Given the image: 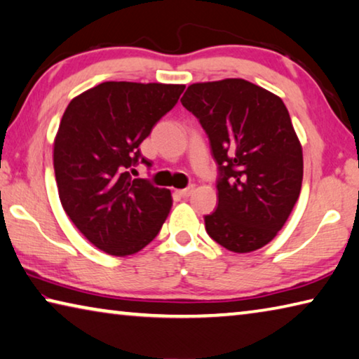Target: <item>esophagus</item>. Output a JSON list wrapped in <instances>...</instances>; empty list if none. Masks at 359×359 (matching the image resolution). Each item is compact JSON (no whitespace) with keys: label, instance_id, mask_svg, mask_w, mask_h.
I'll use <instances>...</instances> for the list:
<instances>
[{"label":"esophagus","instance_id":"obj_1","mask_svg":"<svg viewBox=\"0 0 359 359\" xmlns=\"http://www.w3.org/2000/svg\"><path fill=\"white\" fill-rule=\"evenodd\" d=\"M194 191V187L193 185H190V187H187V188H184V190H179V194L182 198H188V196H191V193Z\"/></svg>","mask_w":359,"mask_h":359}]
</instances>
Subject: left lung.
<instances>
[{"label": "left lung", "instance_id": "1", "mask_svg": "<svg viewBox=\"0 0 359 359\" xmlns=\"http://www.w3.org/2000/svg\"><path fill=\"white\" fill-rule=\"evenodd\" d=\"M208 135L220 177L204 217L217 244L248 253L276 238L302 185V147L277 95L244 79L191 83L182 96Z\"/></svg>", "mask_w": 359, "mask_h": 359}]
</instances>
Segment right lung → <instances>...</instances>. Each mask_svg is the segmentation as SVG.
Returning <instances> with one entry per match:
<instances>
[{
	"mask_svg": "<svg viewBox=\"0 0 359 359\" xmlns=\"http://www.w3.org/2000/svg\"><path fill=\"white\" fill-rule=\"evenodd\" d=\"M184 88L102 82L66 107L53 141L58 196L66 215L100 250L126 257L160 233L172 205L171 191L131 174L139 161L151 165L139 145Z\"/></svg>",
	"mask_w": 359,
	"mask_h": 359,
	"instance_id": "add662e5",
	"label": "right lung"
}]
</instances>
